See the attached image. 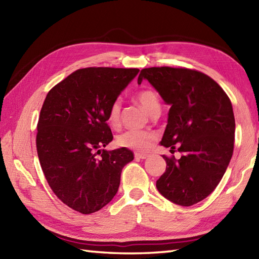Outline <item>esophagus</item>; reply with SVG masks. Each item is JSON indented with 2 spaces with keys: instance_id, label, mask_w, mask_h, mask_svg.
I'll return each mask as SVG.
<instances>
[{
  "instance_id": "obj_1",
  "label": "esophagus",
  "mask_w": 259,
  "mask_h": 259,
  "mask_svg": "<svg viewBox=\"0 0 259 259\" xmlns=\"http://www.w3.org/2000/svg\"><path fill=\"white\" fill-rule=\"evenodd\" d=\"M147 157H148V155H144V153H139V152L135 153V158L138 159V160H141V159H146Z\"/></svg>"
}]
</instances>
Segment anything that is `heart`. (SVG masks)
I'll return each instance as SVG.
<instances>
[{
	"instance_id": "1",
	"label": "heart",
	"mask_w": 259,
	"mask_h": 259,
	"mask_svg": "<svg viewBox=\"0 0 259 259\" xmlns=\"http://www.w3.org/2000/svg\"><path fill=\"white\" fill-rule=\"evenodd\" d=\"M137 100H138V102L151 117L156 113H160V99H159L158 95L153 90L145 89L139 91L137 93ZM120 112L121 101L120 99H115L108 111V122L112 126H118L120 124ZM156 139L157 136L152 133H146V131L139 130H128L118 137L117 144L120 147L129 148V149L137 150L139 152H146L150 150Z\"/></svg>"
}]
</instances>
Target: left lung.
I'll list each match as a JSON object with an SVG mask.
<instances>
[{
  "mask_svg": "<svg viewBox=\"0 0 259 259\" xmlns=\"http://www.w3.org/2000/svg\"><path fill=\"white\" fill-rule=\"evenodd\" d=\"M148 80L170 106L161 145L176 146L180 159L162 156L166 171L157 189L174 203L188 207L205 199L221 183L234 151L233 106L210 76L185 68L142 69L138 83Z\"/></svg>",
  "mask_w": 259,
  "mask_h": 259,
  "instance_id": "1",
  "label": "left lung"
}]
</instances>
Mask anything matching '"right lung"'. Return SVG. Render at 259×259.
<instances>
[{"mask_svg": "<svg viewBox=\"0 0 259 259\" xmlns=\"http://www.w3.org/2000/svg\"><path fill=\"white\" fill-rule=\"evenodd\" d=\"M138 72L80 69L47 95L37 122L38 160L52 191L75 211L92 213L111 201L121 171L134 160L124 147L102 148L113 139L107 123L109 108Z\"/></svg>", "mask_w": 259, "mask_h": 259, "instance_id": "add662e5", "label": "right lung"}]
</instances>
